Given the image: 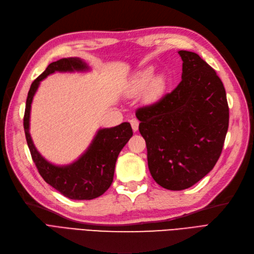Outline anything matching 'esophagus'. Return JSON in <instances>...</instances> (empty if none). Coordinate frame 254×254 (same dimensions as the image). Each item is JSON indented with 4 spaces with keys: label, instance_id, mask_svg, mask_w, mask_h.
Wrapping results in <instances>:
<instances>
[{
    "label": "esophagus",
    "instance_id": "esophagus-1",
    "mask_svg": "<svg viewBox=\"0 0 254 254\" xmlns=\"http://www.w3.org/2000/svg\"><path fill=\"white\" fill-rule=\"evenodd\" d=\"M130 124H131L133 131H137V129H139V121L132 119V120H130Z\"/></svg>",
    "mask_w": 254,
    "mask_h": 254
}]
</instances>
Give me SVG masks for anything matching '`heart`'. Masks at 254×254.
<instances>
[{"label": "heart", "mask_w": 254, "mask_h": 254, "mask_svg": "<svg viewBox=\"0 0 254 254\" xmlns=\"http://www.w3.org/2000/svg\"><path fill=\"white\" fill-rule=\"evenodd\" d=\"M155 74V67L148 66L137 72L130 81V90L133 93L145 91V98L148 102H155L163 95L167 86V77L164 73Z\"/></svg>", "instance_id": "b5f03b06"}]
</instances>
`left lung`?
Here are the masks:
<instances>
[{"label":"left lung","instance_id":"1","mask_svg":"<svg viewBox=\"0 0 254 254\" xmlns=\"http://www.w3.org/2000/svg\"><path fill=\"white\" fill-rule=\"evenodd\" d=\"M178 54L180 83L135 112L151 177L171 190L189 189L213 170L229 127L226 90L216 72L196 53Z\"/></svg>","mask_w":254,"mask_h":254}]
</instances>
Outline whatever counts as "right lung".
<instances>
[{"instance_id": "1", "label": "right lung", "mask_w": 254, "mask_h": 254, "mask_svg": "<svg viewBox=\"0 0 254 254\" xmlns=\"http://www.w3.org/2000/svg\"><path fill=\"white\" fill-rule=\"evenodd\" d=\"M89 65L77 57L63 58L52 63L30 86L24 113V131L28 148L38 172L44 181L64 196L74 200H91L103 195L113 181L115 163L123 147L133 132L129 123L111 128L98 129L94 139L82 155L67 165H55L45 160L29 133V118L33 98L40 81L55 72H86Z\"/></svg>"}]
</instances>
